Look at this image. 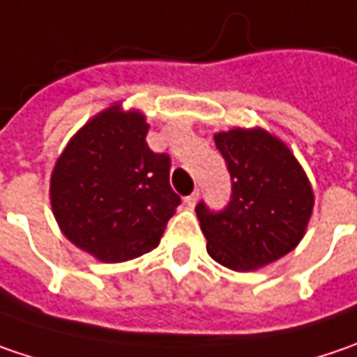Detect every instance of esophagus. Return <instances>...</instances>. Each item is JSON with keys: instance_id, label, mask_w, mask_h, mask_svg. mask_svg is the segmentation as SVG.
<instances>
[{"instance_id": "34e87169", "label": "esophagus", "mask_w": 357, "mask_h": 357, "mask_svg": "<svg viewBox=\"0 0 357 357\" xmlns=\"http://www.w3.org/2000/svg\"><path fill=\"white\" fill-rule=\"evenodd\" d=\"M198 198H199V194L198 192H194V194L185 196V198H183V202H185V206H188V208H194V206L198 204Z\"/></svg>"}]
</instances>
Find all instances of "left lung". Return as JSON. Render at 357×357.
Listing matches in <instances>:
<instances>
[{"label":"left lung","instance_id":"8db88e82","mask_svg":"<svg viewBox=\"0 0 357 357\" xmlns=\"http://www.w3.org/2000/svg\"><path fill=\"white\" fill-rule=\"evenodd\" d=\"M226 161L232 196L220 212L196 206L208 255L232 271H257L291 252L313 212V190L303 167L281 139L264 129L214 135Z\"/></svg>","mask_w":357,"mask_h":357}]
</instances>
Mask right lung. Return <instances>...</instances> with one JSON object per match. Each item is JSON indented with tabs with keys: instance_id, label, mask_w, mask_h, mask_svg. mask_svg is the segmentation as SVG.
<instances>
[{
	"instance_id": "1",
	"label": "right lung",
	"mask_w": 357,
	"mask_h": 357,
	"mask_svg": "<svg viewBox=\"0 0 357 357\" xmlns=\"http://www.w3.org/2000/svg\"><path fill=\"white\" fill-rule=\"evenodd\" d=\"M149 125L119 105L93 116L54 165L50 202L68 241L102 262L153 250L179 206L172 159L145 141Z\"/></svg>"
}]
</instances>
